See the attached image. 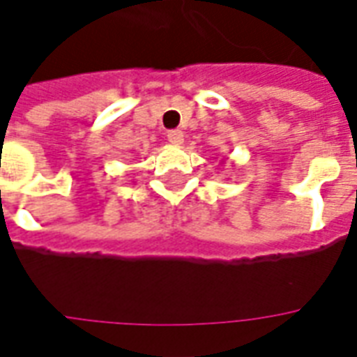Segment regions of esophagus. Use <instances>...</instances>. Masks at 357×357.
I'll return each instance as SVG.
<instances>
[{
	"instance_id": "obj_1",
	"label": "esophagus",
	"mask_w": 357,
	"mask_h": 357,
	"mask_svg": "<svg viewBox=\"0 0 357 357\" xmlns=\"http://www.w3.org/2000/svg\"><path fill=\"white\" fill-rule=\"evenodd\" d=\"M168 142L174 145H181L183 144V132L181 130H170L168 132Z\"/></svg>"
}]
</instances>
